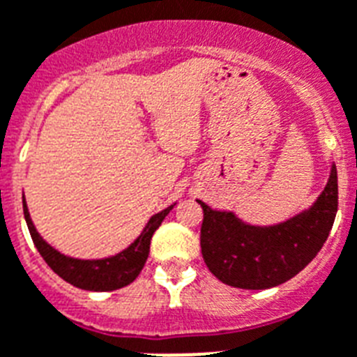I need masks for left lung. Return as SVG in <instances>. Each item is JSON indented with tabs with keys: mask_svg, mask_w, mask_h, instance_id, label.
<instances>
[{
	"mask_svg": "<svg viewBox=\"0 0 357 357\" xmlns=\"http://www.w3.org/2000/svg\"><path fill=\"white\" fill-rule=\"evenodd\" d=\"M200 250L206 266L225 284L266 290L301 272L323 248L337 213V172L308 210L273 226H252L231 211L211 210L202 200Z\"/></svg>",
	"mask_w": 357,
	"mask_h": 357,
	"instance_id": "left-lung-1",
	"label": "left lung"
}]
</instances>
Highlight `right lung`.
<instances>
[{
    "label": "right lung",
    "mask_w": 357,
    "mask_h": 357,
    "mask_svg": "<svg viewBox=\"0 0 357 357\" xmlns=\"http://www.w3.org/2000/svg\"><path fill=\"white\" fill-rule=\"evenodd\" d=\"M173 206L162 210L160 213L153 215L146 228L142 229V234L138 235V238L131 246H128V248L113 255V257L93 259L91 261V259L67 257V255L52 248L51 244H47L43 237L36 231L34 225H32L29 208L25 204V197H23V215H25L26 226H29V231H31L32 243L38 248L43 261L63 281L70 282L76 288L91 291L119 290L122 287H128L129 282L138 278V273L142 272L147 255H149V244H151L153 234L162 225V220L166 219V215L173 210Z\"/></svg>",
    "instance_id": "right-lung-1"
}]
</instances>
